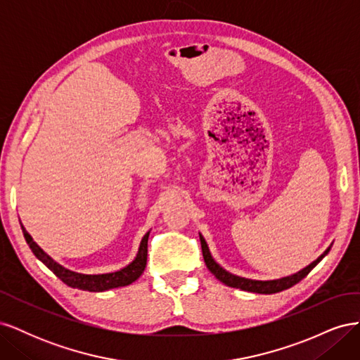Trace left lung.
Returning <instances> with one entry per match:
<instances>
[{
	"mask_svg": "<svg viewBox=\"0 0 360 360\" xmlns=\"http://www.w3.org/2000/svg\"><path fill=\"white\" fill-rule=\"evenodd\" d=\"M200 240H201V249H202V257H204V261H205V266L217 279L224 282V284L228 285V287L238 288V290L249 291V292H258V294H274V292H279L282 290H287L292 285H296L297 282H300L304 276H307L309 271L320 263L323 257L329 252V249H328L321 257H319L308 267H304L303 270H300L299 274H294L291 276L276 279V281H252V279H246V278H240V276L228 274L226 270H224L212 258V255L209 252V248H207V243L202 238V236H200Z\"/></svg>",
	"mask_w": 360,
	"mask_h": 360,
	"instance_id": "8db88e82",
	"label": "left lung"
}]
</instances>
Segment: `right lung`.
<instances>
[{"mask_svg": "<svg viewBox=\"0 0 360 360\" xmlns=\"http://www.w3.org/2000/svg\"><path fill=\"white\" fill-rule=\"evenodd\" d=\"M22 233L30 249L32 250V254H34L53 275L60 278L64 284L72 288L99 292V291H106L117 287H124V285L132 284L134 281H136L141 275H143L147 264V242H148L150 231L143 237V242H141V246H139V252L132 263L122 270L114 271V274H105V275H82V274H76V271L64 269L63 266L57 264L49 255L43 252V250L36 245V242H32L31 236L27 233L24 226H22Z\"/></svg>", "mask_w": 360, "mask_h": 360, "instance_id": "right-lung-1", "label": "right lung"}]
</instances>
